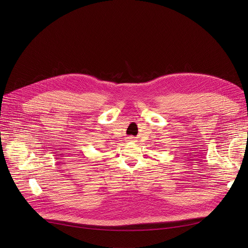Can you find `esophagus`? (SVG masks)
Here are the masks:
<instances>
[{
    "label": "esophagus",
    "instance_id": "esophagus-1",
    "mask_svg": "<svg viewBox=\"0 0 248 248\" xmlns=\"http://www.w3.org/2000/svg\"><path fill=\"white\" fill-rule=\"evenodd\" d=\"M126 140H127V141H131V142H135L136 141V138H134V137H128Z\"/></svg>",
    "mask_w": 248,
    "mask_h": 248
}]
</instances>
